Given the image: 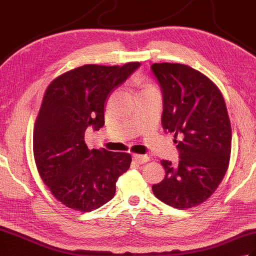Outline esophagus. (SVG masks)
<instances>
[{"mask_svg":"<svg viewBox=\"0 0 256 256\" xmlns=\"http://www.w3.org/2000/svg\"><path fill=\"white\" fill-rule=\"evenodd\" d=\"M133 160L138 162V164H144V162L150 160V157L146 155H138V154H134L133 155Z\"/></svg>","mask_w":256,"mask_h":256,"instance_id":"1","label":"esophagus"}]
</instances>
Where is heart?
<instances>
[{
  "label": "heart",
  "instance_id": "obj_1",
  "mask_svg": "<svg viewBox=\"0 0 256 256\" xmlns=\"http://www.w3.org/2000/svg\"><path fill=\"white\" fill-rule=\"evenodd\" d=\"M136 81H138V79H136ZM152 89H156L153 84H143L140 86V94H142L144 91H148V90H152Z\"/></svg>",
  "mask_w": 256,
  "mask_h": 256
}]
</instances>
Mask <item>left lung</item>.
<instances>
[{
    "label": "left lung",
    "mask_w": 256,
    "mask_h": 256,
    "mask_svg": "<svg viewBox=\"0 0 256 256\" xmlns=\"http://www.w3.org/2000/svg\"><path fill=\"white\" fill-rule=\"evenodd\" d=\"M150 68L164 98L162 128L175 138L182 135L176 140L178 165L162 160L165 178L152 189L168 206L192 208L216 192L229 167L232 131L224 98L214 81L187 64Z\"/></svg>",
    "instance_id": "8db88e82"
}]
</instances>
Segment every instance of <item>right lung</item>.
<instances>
[{
  "mask_svg": "<svg viewBox=\"0 0 256 256\" xmlns=\"http://www.w3.org/2000/svg\"><path fill=\"white\" fill-rule=\"evenodd\" d=\"M140 62L123 66L84 64L54 79L36 118L32 150L37 170L58 201L90 212L110 201L118 178L132 162L128 153L89 150L86 128L104 125V103Z\"/></svg>",
  "mask_w": 256,
  "mask_h": 256,
  "instance_id": "obj_1",
  "label": "right lung"
}]
</instances>
